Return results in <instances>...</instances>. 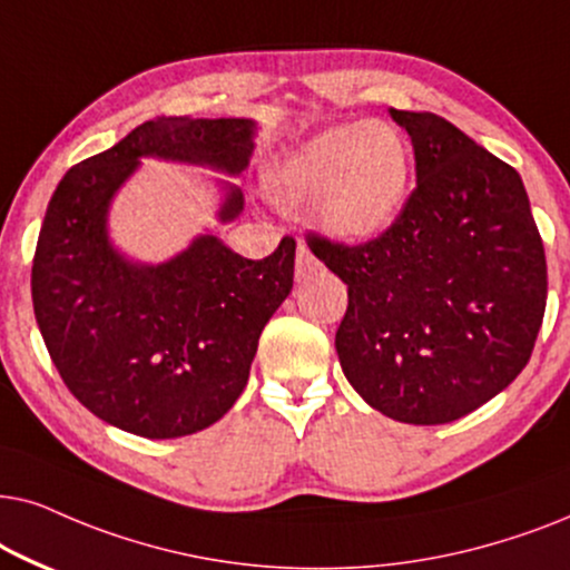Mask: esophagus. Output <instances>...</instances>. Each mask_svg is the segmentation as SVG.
Listing matches in <instances>:
<instances>
[{
	"label": "esophagus",
	"instance_id": "1",
	"mask_svg": "<svg viewBox=\"0 0 570 570\" xmlns=\"http://www.w3.org/2000/svg\"><path fill=\"white\" fill-rule=\"evenodd\" d=\"M321 268V263L315 261V255L309 253L307 245H297V265H294V276H297V281L313 276V273Z\"/></svg>",
	"mask_w": 570,
	"mask_h": 570
}]
</instances>
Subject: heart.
Returning a JSON list of instances; mask_svg holds the SVG:
<instances>
[{
    "label": "heart",
    "instance_id": "1",
    "mask_svg": "<svg viewBox=\"0 0 570 570\" xmlns=\"http://www.w3.org/2000/svg\"><path fill=\"white\" fill-rule=\"evenodd\" d=\"M412 179V148L389 121L331 127L286 156L271 177L284 206H315L338 239H370L396 222Z\"/></svg>",
    "mask_w": 570,
    "mask_h": 570
}]
</instances>
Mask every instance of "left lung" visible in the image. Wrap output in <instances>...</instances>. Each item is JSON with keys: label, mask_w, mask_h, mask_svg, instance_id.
<instances>
[{"label": "left lung", "mask_w": 570, "mask_h": 570, "mask_svg": "<svg viewBox=\"0 0 570 570\" xmlns=\"http://www.w3.org/2000/svg\"><path fill=\"white\" fill-rule=\"evenodd\" d=\"M414 142L416 187L377 237L307 234L348 286L336 331L344 375L409 424L461 420L534 352L548 261L519 171L432 111L391 109Z\"/></svg>", "instance_id": "left-lung-1"}]
</instances>
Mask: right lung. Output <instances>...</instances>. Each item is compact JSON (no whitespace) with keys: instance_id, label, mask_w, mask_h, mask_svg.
<instances>
[{"instance_id":"add662e5","label":"right lung","mask_w":570,"mask_h":570,"mask_svg":"<svg viewBox=\"0 0 570 570\" xmlns=\"http://www.w3.org/2000/svg\"><path fill=\"white\" fill-rule=\"evenodd\" d=\"M249 119L156 117L75 164L51 195L30 271L33 313L59 377L98 420L132 435H193L245 391L257 338L294 281V239L247 261L200 237L164 265H132L106 239V208L140 156L242 171ZM242 210L232 189L222 218Z\"/></svg>"}]
</instances>
